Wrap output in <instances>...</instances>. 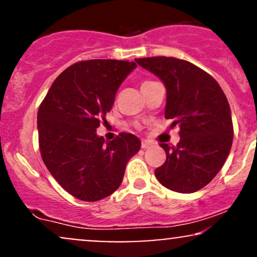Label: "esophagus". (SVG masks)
I'll list each match as a JSON object with an SVG mask.
<instances>
[{
    "label": "esophagus",
    "instance_id": "1",
    "mask_svg": "<svg viewBox=\"0 0 257 257\" xmlns=\"http://www.w3.org/2000/svg\"><path fill=\"white\" fill-rule=\"evenodd\" d=\"M151 145H152L151 141H149V140H143V141H141V149H144V150L149 149V147L151 146Z\"/></svg>",
    "mask_w": 257,
    "mask_h": 257
}]
</instances>
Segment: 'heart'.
I'll return each mask as SVG.
<instances>
[{
  "instance_id": "b5f03b06",
  "label": "heart",
  "mask_w": 257,
  "mask_h": 257,
  "mask_svg": "<svg viewBox=\"0 0 257 257\" xmlns=\"http://www.w3.org/2000/svg\"><path fill=\"white\" fill-rule=\"evenodd\" d=\"M147 83H150V81H146V82H144L143 85H144V84H147Z\"/></svg>"
}]
</instances>
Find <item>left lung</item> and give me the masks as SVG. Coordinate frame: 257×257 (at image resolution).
I'll return each instance as SVG.
<instances>
[{"label": "left lung", "instance_id": "8db88e82", "mask_svg": "<svg viewBox=\"0 0 257 257\" xmlns=\"http://www.w3.org/2000/svg\"><path fill=\"white\" fill-rule=\"evenodd\" d=\"M167 88V119L179 126L176 146L159 144L167 159L155 170L164 187L180 193L200 190L215 178L232 147L231 108L221 87L190 61L169 57L135 59Z\"/></svg>", "mask_w": 257, "mask_h": 257}]
</instances>
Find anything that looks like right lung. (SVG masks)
Returning a JSON list of instances; mask_svg holds the SVG:
<instances>
[{
	"instance_id": "1",
	"label": "right lung",
	"mask_w": 257,
	"mask_h": 257,
	"mask_svg": "<svg viewBox=\"0 0 257 257\" xmlns=\"http://www.w3.org/2000/svg\"><path fill=\"white\" fill-rule=\"evenodd\" d=\"M137 63L78 61L55 78L37 113L38 144L47 169L76 198L96 202L119 187L128 161L140 150L135 135L112 141L96 135L116 91Z\"/></svg>"
}]
</instances>
